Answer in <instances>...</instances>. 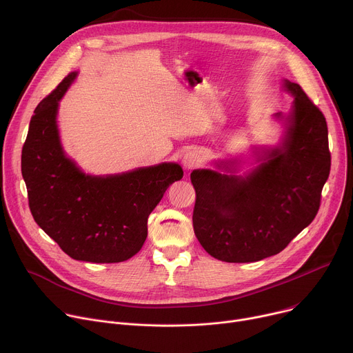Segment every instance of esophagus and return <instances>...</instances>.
<instances>
[{
    "mask_svg": "<svg viewBox=\"0 0 353 353\" xmlns=\"http://www.w3.org/2000/svg\"><path fill=\"white\" fill-rule=\"evenodd\" d=\"M182 164H183V168L186 171H192V170H194L200 164V156L196 152L189 150V152L185 153Z\"/></svg>",
    "mask_w": 353,
    "mask_h": 353,
    "instance_id": "obj_1",
    "label": "esophagus"
}]
</instances>
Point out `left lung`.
Here are the masks:
<instances>
[{"mask_svg":"<svg viewBox=\"0 0 353 353\" xmlns=\"http://www.w3.org/2000/svg\"><path fill=\"white\" fill-rule=\"evenodd\" d=\"M281 146L246 175L194 170L193 230L204 250L227 263L259 261L284 250L316 217L331 154L323 112L298 83ZM276 118H283L279 112ZM228 171L227 164H219Z\"/></svg>","mask_w":353,"mask_h":353,"instance_id":"1","label":"left lung"}]
</instances>
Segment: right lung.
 Here are the masks:
<instances>
[{
    "label": "right lung",
    "instance_id": "right-lung-1",
    "mask_svg": "<svg viewBox=\"0 0 353 353\" xmlns=\"http://www.w3.org/2000/svg\"><path fill=\"white\" fill-rule=\"evenodd\" d=\"M77 72L43 99L22 149V175L37 225L75 260L119 263L148 238V219L181 165L163 163L107 176L86 175L65 156L57 128L58 101Z\"/></svg>",
    "mask_w": 353,
    "mask_h": 353
}]
</instances>
